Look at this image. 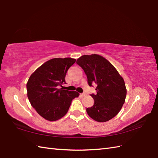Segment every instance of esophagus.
I'll list each match as a JSON object with an SVG mask.
<instances>
[{"label": "esophagus", "instance_id": "1", "mask_svg": "<svg viewBox=\"0 0 158 158\" xmlns=\"http://www.w3.org/2000/svg\"><path fill=\"white\" fill-rule=\"evenodd\" d=\"M86 95V94L85 93H81V94H80V96H85Z\"/></svg>", "mask_w": 158, "mask_h": 158}]
</instances>
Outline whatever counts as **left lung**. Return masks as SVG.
Wrapping results in <instances>:
<instances>
[{
  "label": "left lung",
  "instance_id": "1",
  "mask_svg": "<svg viewBox=\"0 0 158 158\" xmlns=\"http://www.w3.org/2000/svg\"><path fill=\"white\" fill-rule=\"evenodd\" d=\"M77 64L84 70L88 85H96V93L90 94L94 104L86 109L88 115L98 122L111 119L125 102L127 92L123 78L108 60L99 55L82 56Z\"/></svg>",
  "mask_w": 158,
  "mask_h": 158
}]
</instances>
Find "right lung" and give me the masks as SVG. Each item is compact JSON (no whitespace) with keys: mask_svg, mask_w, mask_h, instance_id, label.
Segmentation results:
<instances>
[{"mask_svg":"<svg viewBox=\"0 0 158 158\" xmlns=\"http://www.w3.org/2000/svg\"><path fill=\"white\" fill-rule=\"evenodd\" d=\"M76 60L53 58L45 62L33 73L26 84L29 101L36 112L48 121H56L68 112L77 92L60 88L66 83L65 77Z\"/></svg>","mask_w":158,"mask_h":158,"instance_id":"obj_1","label":"right lung"}]
</instances>
